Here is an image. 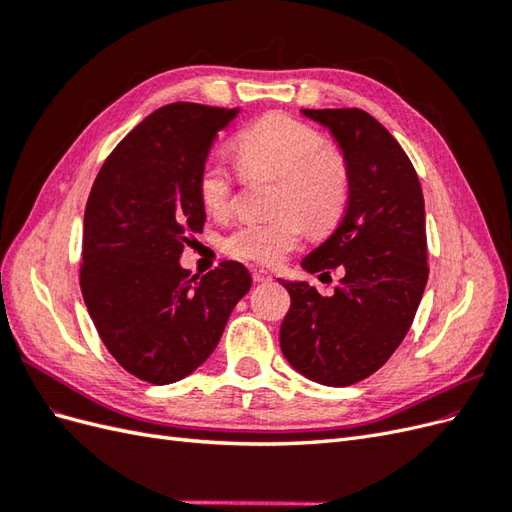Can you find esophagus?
Instances as JSON below:
<instances>
[{
	"label": "esophagus",
	"instance_id": "obj_1",
	"mask_svg": "<svg viewBox=\"0 0 512 512\" xmlns=\"http://www.w3.org/2000/svg\"><path fill=\"white\" fill-rule=\"evenodd\" d=\"M252 277H254V282H256V284H267V282H271V280H273V275H271L269 271H265V269H256V271H252Z\"/></svg>",
	"mask_w": 512,
	"mask_h": 512
}]
</instances>
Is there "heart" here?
Listing matches in <instances>:
<instances>
[{
    "mask_svg": "<svg viewBox=\"0 0 512 512\" xmlns=\"http://www.w3.org/2000/svg\"><path fill=\"white\" fill-rule=\"evenodd\" d=\"M241 166L247 175L277 177L273 211L265 222H245L224 239V250L254 265H277L299 250L305 223L312 230L333 228L348 203L350 170L339 151L327 147L324 136L288 115H269L252 123L235 138ZM196 190L200 205L215 218L235 205V175L220 156L200 164Z\"/></svg>",
    "mask_w": 512,
    "mask_h": 512,
    "instance_id": "1",
    "label": "heart"
}]
</instances>
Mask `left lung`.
I'll return each mask as SVG.
<instances>
[{"mask_svg": "<svg viewBox=\"0 0 512 512\" xmlns=\"http://www.w3.org/2000/svg\"><path fill=\"white\" fill-rule=\"evenodd\" d=\"M329 128L350 170L348 207L333 235L301 260L307 273L342 271L331 297L284 282L290 309L280 329L288 363L324 386H350L378 371L414 320L427 284L425 200L406 151L361 108H303Z\"/></svg>", "mask_w": 512, "mask_h": 512, "instance_id": "obj_1", "label": "left lung"}]
</instances>
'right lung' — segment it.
<instances>
[{"label":"right lung","instance_id":"right-lung-1","mask_svg":"<svg viewBox=\"0 0 512 512\" xmlns=\"http://www.w3.org/2000/svg\"><path fill=\"white\" fill-rule=\"evenodd\" d=\"M239 108L175 102L113 149L91 185L83 226L81 292L115 361L151 384L190 376L218 346L252 286L241 262L198 277L179 265L205 207L200 164Z\"/></svg>","mask_w":512,"mask_h":512}]
</instances>
